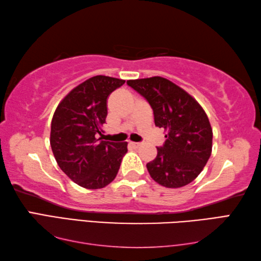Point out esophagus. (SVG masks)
<instances>
[{"instance_id": "1", "label": "esophagus", "mask_w": 261, "mask_h": 261, "mask_svg": "<svg viewBox=\"0 0 261 261\" xmlns=\"http://www.w3.org/2000/svg\"><path fill=\"white\" fill-rule=\"evenodd\" d=\"M129 146L132 147V148L137 149V148H139V147L141 146V143H140V142H132V141H130V142H129Z\"/></svg>"}]
</instances>
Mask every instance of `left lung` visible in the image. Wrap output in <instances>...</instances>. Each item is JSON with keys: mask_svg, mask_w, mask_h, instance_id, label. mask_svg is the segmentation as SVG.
Returning a JSON list of instances; mask_svg holds the SVG:
<instances>
[{"mask_svg": "<svg viewBox=\"0 0 261 261\" xmlns=\"http://www.w3.org/2000/svg\"><path fill=\"white\" fill-rule=\"evenodd\" d=\"M126 84L145 97L154 124L167 135L157 157L147 164L159 185L178 188L201 174L212 152L213 132L206 113L195 98L164 77L130 80Z\"/></svg>", "mask_w": 261, "mask_h": 261, "instance_id": "obj_1", "label": "left lung"}]
</instances>
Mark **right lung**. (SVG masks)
<instances>
[{
    "mask_svg": "<svg viewBox=\"0 0 261 261\" xmlns=\"http://www.w3.org/2000/svg\"><path fill=\"white\" fill-rule=\"evenodd\" d=\"M123 80L97 75L73 88L58 104L51 121L55 159L69 178L87 190L109 185L118 174L127 142L103 141L102 125L111 93Z\"/></svg>",
    "mask_w": 261,
    "mask_h": 261,
    "instance_id": "add662e5",
    "label": "right lung"
}]
</instances>
